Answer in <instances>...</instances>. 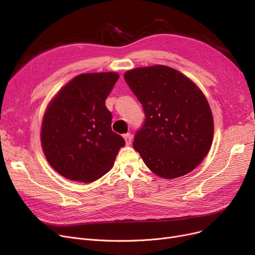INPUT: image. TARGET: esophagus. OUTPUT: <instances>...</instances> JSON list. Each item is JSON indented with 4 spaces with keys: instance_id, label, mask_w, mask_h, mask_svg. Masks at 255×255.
<instances>
[{
    "instance_id": "1",
    "label": "esophagus",
    "mask_w": 255,
    "mask_h": 255,
    "mask_svg": "<svg viewBox=\"0 0 255 255\" xmlns=\"http://www.w3.org/2000/svg\"><path fill=\"white\" fill-rule=\"evenodd\" d=\"M124 138H125V142H126L127 146L131 145V143H132V135H131L130 133L124 134Z\"/></svg>"
}]
</instances>
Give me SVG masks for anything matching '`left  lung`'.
<instances>
[{"label":"left lung","instance_id":"8db88e82","mask_svg":"<svg viewBox=\"0 0 255 255\" xmlns=\"http://www.w3.org/2000/svg\"><path fill=\"white\" fill-rule=\"evenodd\" d=\"M124 79L145 112L133 147L146 166L167 180L192 171L208 154L213 138V117L204 93L164 65L129 70Z\"/></svg>","mask_w":255,"mask_h":255}]
</instances>
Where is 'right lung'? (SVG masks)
Segmentation results:
<instances>
[{
  "instance_id": "add662e5",
  "label": "right lung",
  "mask_w": 255,
  "mask_h": 255,
  "mask_svg": "<svg viewBox=\"0 0 255 255\" xmlns=\"http://www.w3.org/2000/svg\"><path fill=\"white\" fill-rule=\"evenodd\" d=\"M117 72L83 73L58 92L47 107L41 130L44 154L68 180L91 183L106 174L125 140L111 129L105 101Z\"/></svg>"
}]
</instances>
